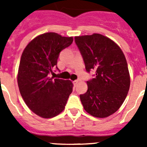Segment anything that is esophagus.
I'll list each match as a JSON object with an SVG mask.
<instances>
[{
  "label": "esophagus",
  "instance_id": "esophagus-1",
  "mask_svg": "<svg viewBox=\"0 0 147 147\" xmlns=\"http://www.w3.org/2000/svg\"><path fill=\"white\" fill-rule=\"evenodd\" d=\"M78 83H79V80H74V81L73 82V84L74 86H76L78 85Z\"/></svg>",
  "mask_w": 147,
  "mask_h": 147
}]
</instances>
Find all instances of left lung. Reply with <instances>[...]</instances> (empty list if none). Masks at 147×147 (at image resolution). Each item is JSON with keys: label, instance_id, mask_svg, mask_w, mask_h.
I'll list each match as a JSON object with an SVG mask.
<instances>
[{"label": "left lung", "instance_id": "8db88e82", "mask_svg": "<svg viewBox=\"0 0 147 147\" xmlns=\"http://www.w3.org/2000/svg\"><path fill=\"white\" fill-rule=\"evenodd\" d=\"M88 73L94 77L87 82L88 90L80 95L86 112L106 118L116 112L124 102L130 85L124 53L116 43L99 34L75 37Z\"/></svg>", "mask_w": 147, "mask_h": 147}]
</instances>
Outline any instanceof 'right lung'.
Segmentation results:
<instances>
[{
  "label": "right lung",
  "instance_id": "1",
  "mask_svg": "<svg viewBox=\"0 0 147 147\" xmlns=\"http://www.w3.org/2000/svg\"><path fill=\"white\" fill-rule=\"evenodd\" d=\"M73 37L49 32L35 37L23 51L18 69L20 93L30 110L49 119L65 109L73 84L70 80L50 77L54 74L59 54L73 42Z\"/></svg>",
  "mask_w": 147,
  "mask_h": 147
}]
</instances>
